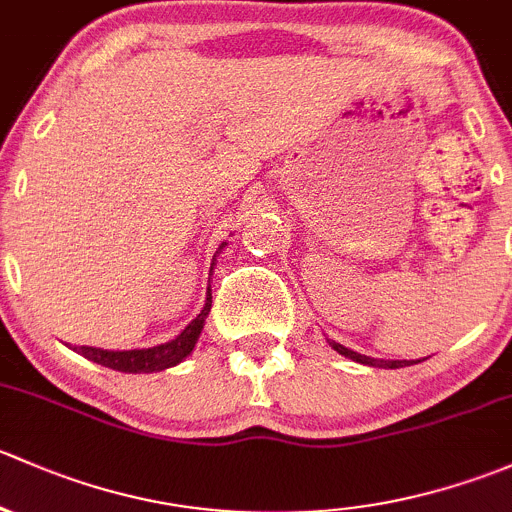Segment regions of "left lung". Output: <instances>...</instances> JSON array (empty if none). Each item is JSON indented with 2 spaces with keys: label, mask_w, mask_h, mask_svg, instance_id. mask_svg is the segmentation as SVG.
Wrapping results in <instances>:
<instances>
[{
  "label": "left lung",
  "mask_w": 512,
  "mask_h": 512,
  "mask_svg": "<svg viewBox=\"0 0 512 512\" xmlns=\"http://www.w3.org/2000/svg\"><path fill=\"white\" fill-rule=\"evenodd\" d=\"M330 347H333L335 352H340V355L350 357L352 362H360V365H367V367H382V370H399V367H409V365H416V362L421 360H377V357H370V355H360V352L350 350V347L340 345V342L335 340H328Z\"/></svg>",
  "instance_id": "8db88e82"
}]
</instances>
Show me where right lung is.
I'll return each instance as SVG.
<instances>
[{"label": "right lung", "instance_id": "add662e5", "mask_svg": "<svg viewBox=\"0 0 512 512\" xmlns=\"http://www.w3.org/2000/svg\"><path fill=\"white\" fill-rule=\"evenodd\" d=\"M224 244L219 246V251L224 249ZM217 251V254H219ZM214 268V263H212ZM209 310H212V288H207V300H204V308L199 310L197 318L187 325V328L179 333L175 340L162 342L155 347H142V350H103V347H71L78 355L88 357L91 362L110 367L115 372H128V374H142V372H162L170 370V367L179 365L182 360H187L192 355L194 345H197L199 335L204 330V320H207Z\"/></svg>", "mask_w": 512, "mask_h": 512}]
</instances>
